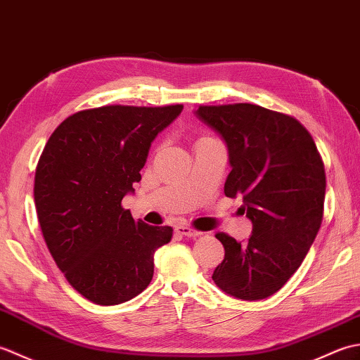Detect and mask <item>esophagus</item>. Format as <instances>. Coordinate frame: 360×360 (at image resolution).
<instances>
[{"label": "esophagus", "instance_id": "34e87169", "mask_svg": "<svg viewBox=\"0 0 360 360\" xmlns=\"http://www.w3.org/2000/svg\"><path fill=\"white\" fill-rule=\"evenodd\" d=\"M174 232L178 233V235H182V236H188V238H196V236L201 235L200 232L193 231V229H190L188 226H182V224L176 226L174 227Z\"/></svg>", "mask_w": 360, "mask_h": 360}]
</instances>
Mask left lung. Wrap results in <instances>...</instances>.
Returning a JSON list of instances; mask_svg holds the SVG:
<instances>
[{"mask_svg":"<svg viewBox=\"0 0 360 360\" xmlns=\"http://www.w3.org/2000/svg\"><path fill=\"white\" fill-rule=\"evenodd\" d=\"M195 116L226 143L229 173L224 193L243 196L252 223L246 243L217 233L223 263L212 278L240 300L277 292L307 257L322 224L325 168L311 134L294 117L235 103L200 106Z\"/></svg>","mask_w":360,"mask_h":360,"instance_id":"8db88e82","label":"left lung"}]
</instances>
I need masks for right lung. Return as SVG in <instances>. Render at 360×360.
Wrapping results in <instances>:
<instances>
[{
    "mask_svg": "<svg viewBox=\"0 0 360 360\" xmlns=\"http://www.w3.org/2000/svg\"><path fill=\"white\" fill-rule=\"evenodd\" d=\"M184 110L111 105L72 114L38 160L34 198L52 258L70 285L96 304H119L150 285L155 252L173 229L134 221V193L151 142Z\"/></svg>",
    "mask_w": 360,
    "mask_h": 360,
    "instance_id": "right-lung-1",
    "label": "right lung"
}]
</instances>
